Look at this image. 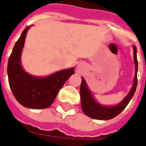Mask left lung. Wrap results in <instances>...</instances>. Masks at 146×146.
I'll use <instances>...</instances> for the list:
<instances>
[{"instance_id":"obj_1","label":"left lung","mask_w":146,"mask_h":146,"mask_svg":"<svg viewBox=\"0 0 146 146\" xmlns=\"http://www.w3.org/2000/svg\"><path fill=\"white\" fill-rule=\"evenodd\" d=\"M133 48V58H134L135 64V76L133 80V84L130 90L129 94L126 96L125 99L116 105L113 106H105L99 104L93 97L92 92L88 88V85L85 82L84 79L82 77L81 87H80V98H81V107L83 112L91 118L96 120H110L117 115H119L128 105L131 99L133 98L135 93V91L137 85V48Z\"/></svg>"}]
</instances>
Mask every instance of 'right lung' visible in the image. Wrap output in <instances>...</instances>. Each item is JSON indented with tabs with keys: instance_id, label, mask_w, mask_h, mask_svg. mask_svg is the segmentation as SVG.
Listing matches in <instances>:
<instances>
[{
	"instance_id": "add662e5",
	"label": "right lung",
	"mask_w": 146,
	"mask_h": 146,
	"mask_svg": "<svg viewBox=\"0 0 146 146\" xmlns=\"http://www.w3.org/2000/svg\"><path fill=\"white\" fill-rule=\"evenodd\" d=\"M30 27L23 30L15 43L9 58L7 73L12 92L18 103L28 108L42 109L52 104L59 90L75 71L72 67L46 77H36L25 71L21 63V56Z\"/></svg>"
}]
</instances>
